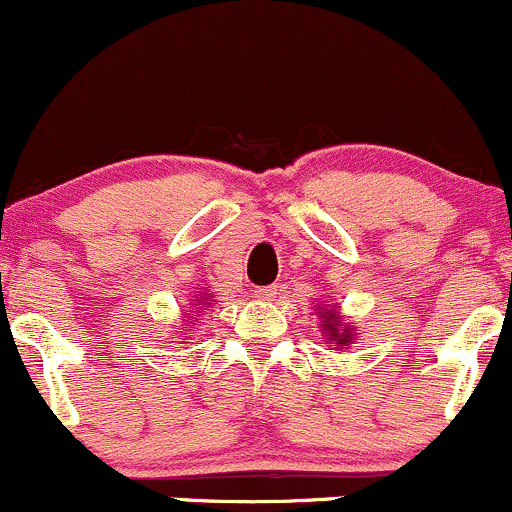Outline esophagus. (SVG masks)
I'll return each instance as SVG.
<instances>
[{
	"label": "esophagus",
	"mask_w": 512,
	"mask_h": 512,
	"mask_svg": "<svg viewBox=\"0 0 512 512\" xmlns=\"http://www.w3.org/2000/svg\"><path fill=\"white\" fill-rule=\"evenodd\" d=\"M276 296V286H257L255 289V298H260V301H272Z\"/></svg>",
	"instance_id": "esophagus-1"
}]
</instances>
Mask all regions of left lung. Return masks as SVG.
<instances>
[{"label":"left lung","mask_w":512,"mask_h":512,"mask_svg":"<svg viewBox=\"0 0 512 512\" xmlns=\"http://www.w3.org/2000/svg\"><path fill=\"white\" fill-rule=\"evenodd\" d=\"M337 325H339V317L334 313H327L325 315V330H327V334H330V342L334 344V349H346L351 334H349V330L339 332Z\"/></svg>","instance_id":"1"}]
</instances>
